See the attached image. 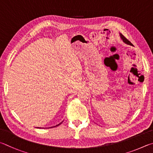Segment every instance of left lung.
Masks as SVG:
<instances>
[{
	"label": "left lung",
	"instance_id": "1",
	"mask_svg": "<svg viewBox=\"0 0 153 153\" xmlns=\"http://www.w3.org/2000/svg\"><path fill=\"white\" fill-rule=\"evenodd\" d=\"M120 37H121V39L123 40V42H124V43H126V44H128V45H132V43H131L129 40H128L126 37L123 36V35L122 33H120Z\"/></svg>",
	"mask_w": 153,
	"mask_h": 153
}]
</instances>
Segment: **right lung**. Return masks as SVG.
<instances>
[{"label":"right lung","instance_id":"right-lung-1","mask_svg":"<svg viewBox=\"0 0 153 153\" xmlns=\"http://www.w3.org/2000/svg\"><path fill=\"white\" fill-rule=\"evenodd\" d=\"M62 122H61V123H60V124H59L56 125V126H53V127H56V126H59V125H60V124H62ZM53 127H51V128H53Z\"/></svg>","mask_w":153,"mask_h":153}]
</instances>
